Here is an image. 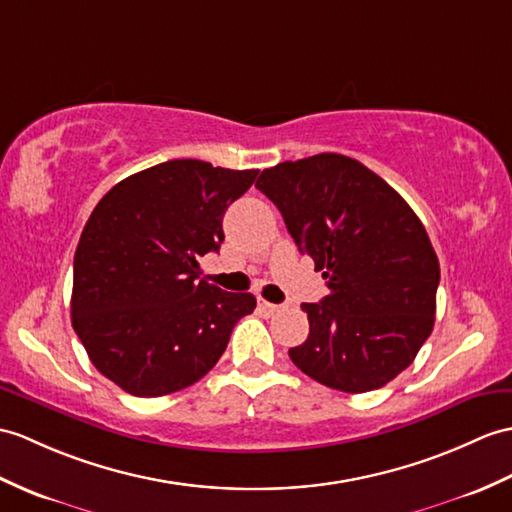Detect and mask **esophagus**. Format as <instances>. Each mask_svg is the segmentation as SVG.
Listing matches in <instances>:
<instances>
[{"instance_id":"esophagus-1","label":"esophagus","mask_w":512,"mask_h":512,"mask_svg":"<svg viewBox=\"0 0 512 512\" xmlns=\"http://www.w3.org/2000/svg\"><path fill=\"white\" fill-rule=\"evenodd\" d=\"M257 307H259L261 312H266V314H277V312L283 310V305H275V303H270V301H266V299H259V301H257Z\"/></svg>"}]
</instances>
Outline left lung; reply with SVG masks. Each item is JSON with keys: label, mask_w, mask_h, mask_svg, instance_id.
<instances>
[{"label": "left lung", "mask_w": 512, "mask_h": 512, "mask_svg": "<svg viewBox=\"0 0 512 512\" xmlns=\"http://www.w3.org/2000/svg\"><path fill=\"white\" fill-rule=\"evenodd\" d=\"M255 187L329 288L320 303L301 305L310 336L290 360L342 392L386 386L434 327L441 268L417 213L384 178L336 152L283 161Z\"/></svg>", "instance_id": "left-lung-1"}]
</instances>
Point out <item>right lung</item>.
Returning a JSON list of instances; mask_svg holds the SVG:
<instances>
[{
    "label": "right lung",
    "instance_id": "obj_1",
    "mask_svg": "<svg viewBox=\"0 0 512 512\" xmlns=\"http://www.w3.org/2000/svg\"><path fill=\"white\" fill-rule=\"evenodd\" d=\"M259 170L174 159L117 183L95 205L74 257L71 325L89 360L135 397L205 377L255 296L200 279L222 218Z\"/></svg>",
    "mask_w": 512,
    "mask_h": 512
}]
</instances>
